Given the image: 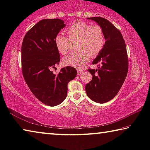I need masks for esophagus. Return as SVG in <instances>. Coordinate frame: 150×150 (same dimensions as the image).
Returning a JSON list of instances; mask_svg holds the SVG:
<instances>
[{
    "label": "esophagus",
    "instance_id": "obj_1",
    "mask_svg": "<svg viewBox=\"0 0 150 150\" xmlns=\"http://www.w3.org/2000/svg\"><path fill=\"white\" fill-rule=\"evenodd\" d=\"M83 70L81 69H77V74L78 75L81 74V73H83Z\"/></svg>",
    "mask_w": 150,
    "mask_h": 150
}]
</instances>
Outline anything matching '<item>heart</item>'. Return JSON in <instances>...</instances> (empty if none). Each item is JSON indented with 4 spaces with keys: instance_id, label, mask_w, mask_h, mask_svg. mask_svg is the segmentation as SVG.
Here are the masks:
<instances>
[{
    "instance_id": "obj_1",
    "label": "heart",
    "mask_w": 150,
    "mask_h": 150,
    "mask_svg": "<svg viewBox=\"0 0 150 150\" xmlns=\"http://www.w3.org/2000/svg\"><path fill=\"white\" fill-rule=\"evenodd\" d=\"M69 38L63 34H58L54 42L59 53L66 54L69 52L71 42L77 41L79 51L68 54L63 59L66 65L80 68L89 60L100 53L105 45L104 30L100 25H91L85 21L73 23L67 29Z\"/></svg>"
}]
</instances>
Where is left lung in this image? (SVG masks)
<instances>
[{
    "mask_svg": "<svg viewBox=\"0 0 150 150\" xmlns=\"http://www.w3.org/2000/svg\"><path fill=\"white\" fill-rule=\"evenodd\" d=\"M103 28L105 45L92 64L97 69H88L92 80L85 85L87 96L95 102L104 103L112 99L120 91L128 72V57L122 33L108 20L91 17Z\"/></svg>",
    "mask_w": 150,
    "mask_h": 150,
    "instance_id": "left-lung-1",
    "label": "left lung"
}]
</instances>
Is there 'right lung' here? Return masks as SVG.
I'll use <instances>...</instances> for the list:
<instances>
[{
  "label": "right lung",
  "instance_id": "add662e5",
  "mask_svg": "<svg viewBox=\"0 0 150 150\" xmlns=\"http://www.w3.org/2000/svg\"><path fill=\"white\" fill-rule=\"evenodd\" d=\"M65 27L59 18L43 19L26 33L21 47V65L24 79L33 95L49 106L65 100L67 85L77 75L74 67L67 66L57 75L51 71L60 61L54 39Z\"/></svg>",
  "mask_w": 150,
  "mask_h": 150
}]
</instances>
